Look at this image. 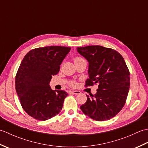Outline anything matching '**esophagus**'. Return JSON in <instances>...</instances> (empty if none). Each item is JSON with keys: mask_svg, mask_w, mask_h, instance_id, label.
Returning a JSON list of instances; mask_svg holds the SVG:
<instances>
[{"mask_svg": "<svg viewBox=\"0 0 148 148\" xmlns=\"http://www.w3.org/2000/svg\"><path fill=\"white\" fill-rule=\"evenodd\" d=\"M72 93L74 94V95H79V94L81 93V92H79V91H77V90H75V91H72V92H71Z\"/></svg>", "mask_w": 148, "mask_h": 148, "instance_id": "esophagus-1", "label": "esophagus"}]
</instances>
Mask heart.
I'll list each match as a JSON object with an SVG mask.
<instances>
[{
  "mask_svg": "<svg viewBox=\"0 0 148 148\" xmlns=\"http://www.w3.org/2000/svg\"><path fill=\"white\" fill-rule=\"evenodd\" d=\"M80 59H82L81 58H79V57H77V58H76L74 59V61H76V60H80ZM72 85H74V83H72Z\"/></svg>",
  "mask_w": 148,
  "mask_h": 148,
  "instance_id": "b5f03b06",
  "label": "heart"
}]
</instances>
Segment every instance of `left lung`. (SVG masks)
Returning <instances> with one entry per match:
<instances>
[{
	"label": "left lung",
	"instance_id": "obj_1",
	"mask_svg": "<svg viewBox=\"0 0 148 148\" xmlns=\"http://www.w3.org/2000/svg\"><path fill=\"white\" fill-rule=\"evenodd\" d=\"M77 52L88 62L86 86L99 84L97 92L87 95L80 107L84 114L96 121L108 120L121 111L130 88V72L123 56L102 46L78 47Z\"/></svg>",
	"mask_w": 148,
	"mask_h": 148
}]
</instances>
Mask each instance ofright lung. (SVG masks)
<instances>
[{"mask_svg": "<svg viewBox=\"0 0 148 148\" xmlns=\"http://www.w3.org/2000/svg\"><path fill=\"white\" fill-rule=\"evenodd\" d=\"M71 48L46 46L27 53L19 67L15 86L22 108L28 114L40 121L54 117L60 112L68 95L63 90L49 86L52 76L60 71V65Z\"/></svg>", "mask_w": 148, "mask_h": 148, "instance_id": "right-lung-1", "label": "right lung"}]
</instances>
